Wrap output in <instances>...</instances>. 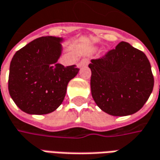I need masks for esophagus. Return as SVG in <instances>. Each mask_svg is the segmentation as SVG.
Returning a JSON list of instances; mask_svg holds the SVG:
<instances>
[{"label":"esophagus","instance_id":"esophagus-1","mask_svg":"<svg viewBox=\"0 0 160 160\" xmlns=\"http://www.w3.org/2000/svg\"><path fill=\"white\" fill-rule=\"evenodd\" d=\"M88 63H89V60H88V59H87V58H84V59H82V60H81L80 64V66L85 67V66H88Z\"/></svg>","mask_w":160,"mask_h":160}]
</instances>
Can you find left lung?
<instances>
[{"mask_svg": "<svg viewBox=\"0 0 160 160\" xmlns=\"http://www.w3.org/2000/svg\"><path fill=\"white\" fill-rule=\"evenodd\" d=\"M92 96L97 106L112 116L140 110L152 92L151 64L142 51L121 41L104 56L92 60Z\"/></svg>", "mask_w": 160, "mask_h": 160, "instance_id": "left-lung-1", "label": "left lung"}]
</instances>
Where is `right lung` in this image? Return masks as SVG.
Wrapping results in <instances>:
<instances>
[{"instance_id": "add662e5", "label": "right lung", "mask_w": 160, "mask_h": 160, "mask_svg": "<svg viewBox=\"0 0 160 160\" xmlns=\"http://www.w3.org/2000/svg\"><path fill=\"white\" fill-rule=\"evenodd\" d=\"M62 38L44 36L27 44L10 63L8 91L14 103L28 114H47L61 106L68 84L80 69L64 67L61 56Z\"/></svg>"}]
</instances>
